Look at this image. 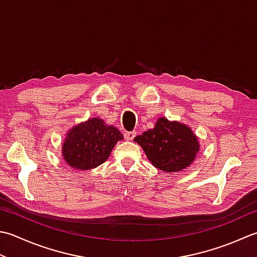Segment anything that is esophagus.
<instances>
[{
    "label": "esophagus",
    "mask_w": 257,
    "mask_h": 257,
    "mask_svg": "<svg viewBox=\"0 0 257 257\" xmlns=\"http://www.w3.org/2000/svg\"><path fill=\"white\" fill-rule=\"evenodd\" d=\"M135 137H136V132L124 133V139L125 140H133Z\"/></svg>",
    "instance_id": "esophagus-1"
}]
</instances>
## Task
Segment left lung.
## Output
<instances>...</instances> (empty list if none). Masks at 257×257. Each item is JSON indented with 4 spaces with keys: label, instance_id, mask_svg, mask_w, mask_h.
<instances>
[{
    "label": "left lung",
    "instance_id": "left-lung-1",
    "mask_svg": "<svg viewBox=\"0 0 257 257\" xmlns=\"http://www.w3.org/2000/svg\"><path fill=\"white\" fill-rule=\"evenodd\" d=\"M135 143L142 146L156 168L166 173H179L192 165L199 153V140L189 125L160 117L153 129L137 136Z\"/></svg>",
    "mask_w": 257,
    "mask_h": 257
}]
</instances>
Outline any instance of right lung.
I'll return each mask as SVG.
<instances>
[{
	"label": "right lung",
	"instance_id": "right-lung-1",
	"mask_svg": "<svg viewBox=\"0 0 257 257\" xmlns=\"http://www.w3.org/2000/svg\"><path fill=\"white\" fill-rule=\"evenodd\" d=\"M122 139L121 133L101 118L88 119L68 130L62 144V157L73 169H93L109 158L115 144Z\"/></svg>",
	"mask_w": 257,
	"mask_h": 257
}]
</instances>
